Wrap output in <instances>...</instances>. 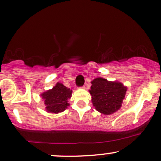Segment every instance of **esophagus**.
<instances>
[{
	"label": "esophagus",
	"instance_id": "obj_1",
	"mask_svg": "<svg viewBox=\"0 0 161 161\" xmlns=\"http://www.w3.org/2000/svg\"><path fill=\"white\" fill-rule=\"evenodd\" d=\"M80 88H86V87L83 86H82V87H80Z\"/></svg>",
	"mask_w": 161,
	"mask_h": 161
}]
</instances>
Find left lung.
Returning a JSON list of instances; mask_svg holds the SVG:
<instances>
[{
	"label": "left lung",
	"instance_id": "1",
	"mask_svg": "<svg viewBox=\"0 0 161 161\" xmlns=\"http://www.w3.org/2000/svg\"><path fill=\"white\" fill-rule=\"evenodd\" d=\"M90 92L95 109L104 115H110L119 110L125 97L127 88L119 82H109L97 78L92 82Z\"/></svg>",
	"mask_w": 161,
	"mask_h": 161
}]
</instances>
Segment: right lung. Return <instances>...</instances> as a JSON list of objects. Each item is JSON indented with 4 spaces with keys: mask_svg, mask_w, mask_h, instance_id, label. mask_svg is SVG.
<instances>
[{
    "mask_svg": "<svg viewBox=\"0 0 161 161\" xmlns=\"http://www.w3.org/2000/svg\"><path fill=\"white\" fill-rule=\"evenodd\" d=\"M72 95V90L67 88L61 83H57L51 90L41 94L44 99L46 111L52 113H58L63 112L69 106L68 99Z\"/></svg>",
    "mask_w": 161,
    "mask_h": 161,
    "instance_id": "obj_1",
    "label": "right lung"
}]
</instances>
